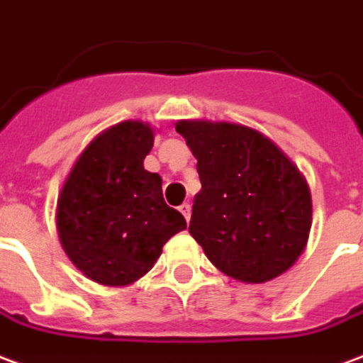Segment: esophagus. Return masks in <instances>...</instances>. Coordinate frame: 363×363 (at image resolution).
Returning <instances> with one entry per match:
<instances>
[{
	"mask_svg": "<svg viewBox=\"0 0 363 363\" xmlns=\"http://www.w3.org/2000/svg\"><path fill=\"white\" fill-rule=\"evenodd\" d=\"M179 213L184 214L185 220L189 222V218H191V205H189V203H184V205L179 207Z\"/></svg>",
	"mask_w": 363,
	"mask_h": 363,
	"instance_id": "obj_1",
	"label": "esophagus"
}]
</instances>
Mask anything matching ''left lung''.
Instances as JSON below:
<instances>
[{
  "label": "left lung",
  "instance_id": "obj_1",
  "mask_svg": "<svg viewBox=\"0 0 363 363\" xmlns=\"http://www.w3.org/2000/svg\"><path fill=\"white\" fill-rule=\"evenodd\" d=\"M176 131L197 158L189 234L208 261L250 284L286 272L311 230V193L296 164L251 127L182 120Z\"/></svg>",
  "mask_w": 363,
  "mask_h": 363
}]
</instances>
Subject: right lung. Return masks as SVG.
I'll return each mask as SVG.
<instances>
[{
    "label": "right lung",
    "mask_w": 363,
    "mask_h": 363,
    "mask_svg": "<svg viewBox=\"0 0 363 363\" xmlns=\"http://www.w3.org/2000/svg\"><path fill=\"white\" fill-rule=\"evenodd\" d=\"M155 129L121 121L81 152L57 197L55 226L63 251L84 277L127 286L155 267L185 218L162 197V178L145 170Z\"/></svg>",
    "instance_id": "add662e5"
}]
</instances>
